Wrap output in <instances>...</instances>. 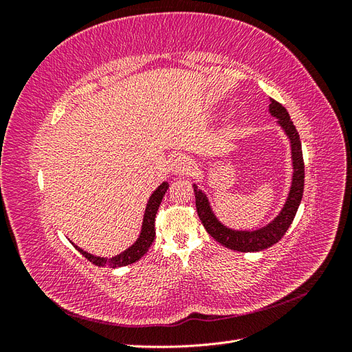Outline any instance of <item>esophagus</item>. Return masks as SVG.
I'll use <instances>...</instances> for the list:
<instances>
[{
  "label": "esophagus",
  "instance_id": "34e87169",
  "mask_svg": "<svg viewBox=\"0 0 352 352\" xmlns=\"http://www.w3.org/2000/svg\"><path fill=\"white\" fill-rule=\"evenodd\" d=\"M170 167L175 175H188L190 170L194 168V163L188 155L185 154H175L170 160Z\"/></svg>",
  "mask_w": 352,
  "mask_h": 352
}]
</instances>
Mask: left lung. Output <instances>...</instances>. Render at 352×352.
<instances>
[{
	"label": "left lung",
	"mask_w": 352,
	"mask_h": 352,
	"mask_svg": "<svg viewBox=\"0 0 352 352\" xmlns=\"http://www.w3.org/2000/svg\"><path fill=\"white\" fill-rule=\"evenodd\" d=\"M269 113L276 117L278 124L283 133L286 135L291 146V164H292V176L291 185L287 189V195L283 202L280 211L276 214L269 223L257 228V229H233L223 223L214 208L211 206V201L206 194L204 189H201L197 184H192L195 192V204L197 211L202 225H204L208 235L214 238L219 243L225 245L226 248L239 251V252H257L272 247L276 242H279L282 236L289 229L291 223L301 204L302 192H304V160H302V148L300 135H298L295 126L291 120L289 113L286 111L282 104L270 98Z\"/></svg>",
	"instance_id": "left-lung-1"
}]
</instances>
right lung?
<instances>
[{
    "label": "right lung",
    "mask_w": 352,
    "mask_h": 352,
    "mask_svg": "<svg viewBox=\"0 0 352 352\" xmlns=\"http://www.w3.org/2000/svg\"><path fill=\"white\" fill-rule=\"evenodd\" d=\"M167 189H168V184L164 180L163 184H160L155 188V190L150 195V198H148L145 211H144V217H142L141 232H140V235H138L136 241L131 245L129 248H126L120 254L114 255V257H98V255H94L88 251H85L80 247H78V245H74H74V248H76L85 258H88L92 264L98 265V267H105V265H109V267L116 269V267H123V265H129L132 263H136L138 260L144 257L148 248H150L154 242L155 214H157V210H158L160 204H162V199H163L164 194L167 192Z\"/></svg>",
    "instance_id": "add662e5"
}]
</instances>
